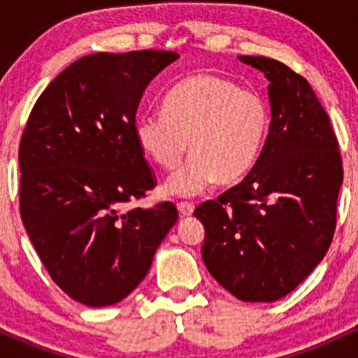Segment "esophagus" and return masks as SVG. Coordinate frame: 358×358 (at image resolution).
<instances>
[{"label":"esophagus","mask_w":358,"mask_h":358,"mask_svg":"<svg viewBox=\"0 0 358 358\" xmlns=\"http://www.w3.org/2000/svg\"><path fill=\"white\" fill-rule=\"evenodd\" d=\"M176 207H178V212L182 213L183 217L192 215L193 210H195V205H192V203H188V202H180L178 205H176Z\"/></svg>","instance_id":"1"}]
</instances>
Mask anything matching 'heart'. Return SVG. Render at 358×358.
<instances>
[{
  "mask_svg": "<svg viewBox=\"0 0 358 358\" xmlns=\"http://www.w3.org/2000/svg\"><path fill=\"white\" fill-rule=\"evenodd\" d=\"M269 122L268 102L257 92L215 73H196L166 94L163 113L134 121V138L163 170H173L190 148V159L168 178L165 192L195 196L217 180L244 178L261 155Z\"/></svg>",
  "mask_w": 358,
  "mask_h": 358,
  "instance_id": "heart-1",
  "label": "heart"
}]
</instances>
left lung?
Segmentation results:
<instances>
[{"label": "left lung", "mask_w": 358, "mask_h": 358, "mask_svg": "<svg viewBox=\"0 0 358 358\" xmlns=\"http://www.w3.org/2000/svg\"><path fill=\"white\" fill-rule=\"evenodd\" d=\"M239 60L269 80V133L248 176L199 205L195 217L215 281L242 301L271 303L305 281L330 248L342 156L305 77L268 57Z\"/></svg>", "instance_id": "obj_1"}]
</instances>
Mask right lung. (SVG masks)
Masks as SVG:
<instances>
[{
    "instance_id": "obj_1",
    "label": "right lung",
    "mask_w": 358,
    "mask_h": 358,
    "mask_svg": "<svg viewBox=\"0 0 358 358\" xmlns=\"http://www.w3.org/2000/svg\"><path fill=\"white\" fill-rule=\"evenodd\" d=\"M178 53H92L53 79L20 141V213L53 281L92 308L124 299L178 220L171 202L129 208L155 187L134 138L143 94Z\"/></svg>"
}]
</instances>
